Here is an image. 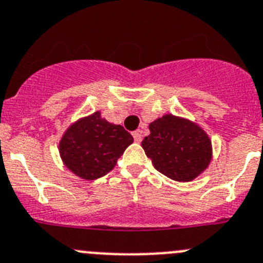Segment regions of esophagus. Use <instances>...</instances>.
I'll return each mask as SVG.
<instances>
[{
	"label": "esophagus",
	"instance_id": "34e87169",
	"mask_svg": "<svg viewBox=\"0 0 263 263\" xmlns=\"http://www.w3.org/2000/svg\"><path fill=\"white\" fill-rule=\"evenodd\" d=\"M132 136H134L135 141L136 142H141V131H135L134 134H132Z\"/></svg>",
	"mask_w": 263,
	"mask_h": 263
}]
</instances>
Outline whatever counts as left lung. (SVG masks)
<instances>
[{"mask_svg": "<svg viewBox=\"0 0 263 263\" xmlns=\"http://www.w3.org/2000/svg\"><path fill=\"white\" fill-rule=\"evenodd\" d=\"M141 142L157 171L178 182H189L204 172L212 160L207 132L186 118L165 114L149 124Z\"/></svg>", "mask_w": 263, "mask_h": 263, "instance_id": "left-lung-1", "label": "left lung"}]
</instances>
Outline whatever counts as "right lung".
<instances>
[{
	"label": "right lung",
	"instance_id": "right-lung-1",
	"mask_svg": "<svg viewBox=\"0 0 263 263\" xmlns=\"http://www.w3.org/2000/svg\"><path fill=\"white\" fill-rule=\"evenodd\" d=\"M134 137L121 124H113L100 111L70 124L59 142L64 165L82 180H96L110 172Z\"/></svg>",
	"mask_w": 263,
	"mask_h": 263
}]
</instances>
